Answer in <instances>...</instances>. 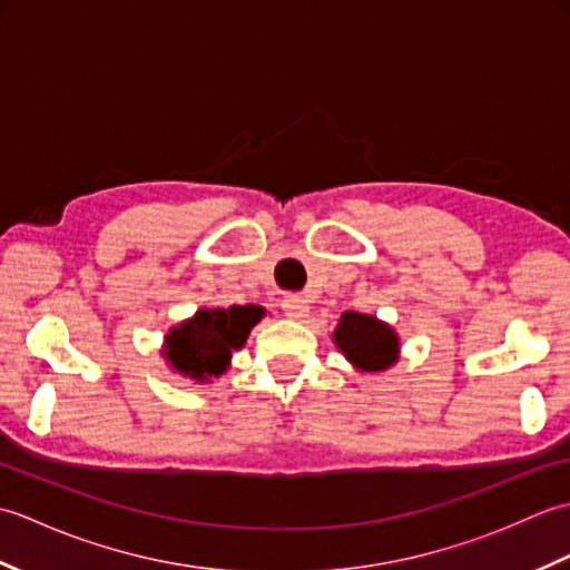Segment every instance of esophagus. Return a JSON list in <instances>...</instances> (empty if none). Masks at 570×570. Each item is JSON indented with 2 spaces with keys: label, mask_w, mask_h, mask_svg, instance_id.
<instances>
[{
  "label": "esophagus",
  "mask_w": 570,
  "mask_h": 570,
  "mask_svg": "<svg viewBox=\"0 0 570 570\" xmlns=\"http://www.w3.org/2000/svg\"><path fill=\"white\" fill-rule=\"evenodd\" d=\"M282 306H284V311H286V316L292 318V321H304L306 316H308V304L301 296H286L284 301H282Z\"/></svg>",
  "instance_id": "1"
}]
</instances>
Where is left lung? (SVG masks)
<instances>
[{
	"label": "left lung",
	"mask_w": 570,
	"mask_h": 570,
	"mask_svg": "<svg viewBox=\"0 0 570 570\" xmlns=\"http://www.w3.org/2000/svg\"><path fill=\"white\" fill-rule=\"evenodd\" d=\"M333 343L360 374L386 372L402 355V343L392 325L357 311L343 313L333 331Z\"/></svg>",
	"instance_id": "1"
}]
</instances>
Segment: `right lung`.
I'll return each mask as SVG.
<instances>
[{
    "label": "right lung",
    "mask_w": 570,
    "mask_h": 570,
    "mask_svg": "<svg viewBox=\"0 0 570 570\" xmlns=\"http://www.w3.org/2000/svg\"><path fill=\"white\" fill-rule=\"evenodd\" d=\"M264 316L262 306L198 308L164 335L161 357L171 372L198 384L220 377L233 365V353L245 347L254 325Z\"/></svg>",
    "instance_id": "obj_1"
}]
</instances>
